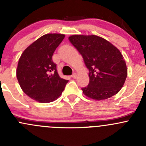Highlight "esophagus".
Wrapping results in <instances>:
<instances>
[{"instance_id": "34e87169", "label": "esophagus", "mask_w": 146, "mask_h": 146, "mask_svg": "<svg viewBox=\"0 0 146 146\" xmlns=\"http://www.w3.org/2000/svg\"><path fill=\"white\" fill-rule=\"evenodd\" d=\"M71 77L73 78H77V73H74L73 75H72Z\"/></svg>"}]
</instances>
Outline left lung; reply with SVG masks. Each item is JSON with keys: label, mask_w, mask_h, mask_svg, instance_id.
Here are the masks:
<instances>
[{"label": "left lung", "mask_w": 146, "mask_h": 146, "mask_svg": "<svg viewBox=\"0 0 146 146\" xmlns=\"http://www.w3.org/2000/svg\"><path fill=\"white\" fill-rule=\"evenodd\" d=\"M68 39L89 70V84L82 88L84 95L102 100L118 93L127 77L126 62L118 48L96 35H75Z\"/></svg>", "instance_id": "left-lung-1"}]
</instances>
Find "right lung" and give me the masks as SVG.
I'll use <instances>...</instances> for the list:
<instances>
[{"label":"right lung","mask_w":146,"mask_h":146,"mask_svg":"<svg viewBox=\"0 0 146 146\" xmlns=\"http://www.w3.org/2000/svg\"><path fill=\"white\" fill-rule=\"evenodd\" d=\"M65 35L47 34L34 42L23 51L16 70L17 80L23 92L42 103L59 98L68 80L61 78L52 61L56 48Z\"/></svg>","instance_id":"add662e5"}]
</instances>
